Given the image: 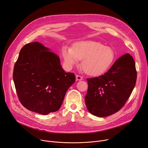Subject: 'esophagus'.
I'll use <instances>...</instances> for the list:
<instances>
[{"instance_id":"1","label":"esophagus","mask_w":148,"mask_h":148,"mask_svg":"<svg viewBox=\"0 0 148 148\" xmlns=\"http://www.w3.org/2000/svg\"><path fill=\"white\" fill-rule=\"evenodd\" d=\"M76 81H81L83 80V77L79 75H76Z\"/></svg>"}]
</instances>
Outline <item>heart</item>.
Instances as JSON below:
<instances>
[{"mask_svg": "<svg viewBox=\"0 0 148 148\" xmlns=\"http://www.w3.org/2000/svg\"><path fill=\"white\" fill-rule=\"evenodd\" d=\"M62 54L64 63L72 67L82 60L83 71L88 75L97 76L108 71L115 61L116 54L109 46L95 41H82L76 44L73 49L64 46Z\"/></svg>", "mask_w": 148, "mask_h": 148, "instance_id": "b5f03b06", "label": "heart"}]
</instances>
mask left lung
<instances>
[{
	"label": "left lung",
	"instance_id": "left-lung-1",
	"mask_svg": "<svg viewBox=\"0 0 148 148\" xmlns=\"http://www.w3.org/2000/svg\"><path fill=\"white\" fill-rule=\"evenodd\" d=\"M136 78L134 60L131 55L126 54L104 75L87 79L88 89L85 101L89 112L104 117L119 111L130 97Z\"/></svg>",
	"mask_w": 148,
	"mask_h": 148
}]
</instances>
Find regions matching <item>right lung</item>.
<instances>
[{
  "label": "right lung",
  "instance_id": "add662e5",
  "mask_svg": "<svg viewBox=\"0 0 148 148\" xmlns=\"http://www.w3.org/2000/svg\"><path fill=\"white\" fill-rule=\"evenodd\" d=\"M13 79L21 103L43 115L58 111L75 76L66 73L59 56L38 42L22 47L15 63Z\"/></svg>",
  "mask_w": 148,
  "mask_h": 148
}]
</instances>
